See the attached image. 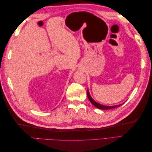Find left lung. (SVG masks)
<instances>
[{
  "mask_svg": "<svg viewBox=\"0 0 152 152\" xmlns=\"http://www.w3.org/2000/svg\"><path fill=\"white\" fill-rule=\"evenodd\" d=\"M87 97H88V99H89V101L91 102V103L93 104L94 106L96 108H98L99 109H102V110H109V109H113V108H117L118 107H120L122 104H117V105H115V106H105V105H103V104H101L97 102H96L95 101L91 98V96L89 93V90L87 89Z\"/></svg>",
  "mask_w": 152,
  "mask_h": 152,
  "instance_id": "8db88e82",
  "label": "left lung"
}]
</instances>
